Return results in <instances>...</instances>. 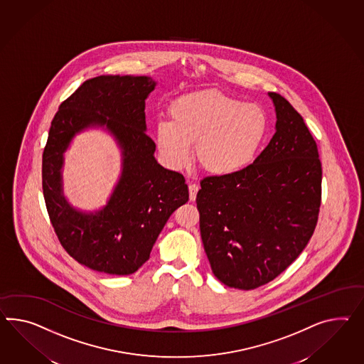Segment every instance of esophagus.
Here are the masks:
<instances>
[{
  "instance_id": "1",
  "label": "esophagus",
  "mask_w": 364,
  "mask_h": 364,
  "mask_svg": "<svg viewBox=\"0 0 364 364\" xmlns=\"http://www.w3.org/2000/svg\"><path fill=\"white\" fill-rule=\"evenodd\" d=\"M198 190H199L198 185H196V183H188V196H190V200H191V202L196 200Z\"/></svg>"
}]
</instances>
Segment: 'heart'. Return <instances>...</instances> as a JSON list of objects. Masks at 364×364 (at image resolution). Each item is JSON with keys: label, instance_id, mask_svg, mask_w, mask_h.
<instances>
[{"label": "heart", "instance_id": "heart-1", "mask_svg": "<svg viewBox=\"0 0 364 364\" xmlns=\"http://www.w3.org/2000/svg\"><path fill=\"white\" fill-rule=\"evenodd\" d=\"M171 120L161 119L156 140L161 157L182 168L194 156L205 171L231 176L250 166L268 132V114L255 103L219 91L182 95L170 107Z\"/></svg>", "mask_w": 364, "mask_h": 364}]
</instances>
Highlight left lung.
Segmentation results:
<instances>
[{"label": "left lung", "mask_w": 364, "mask_h": 364, "mask_svg": "<svg viewBox=\"0 0 364 364\" xmlns=\"http://www.w3.org/2000/svg\"><path fill=\"white\" fill-rule=\"evenodd\" d=\"M276 132L253 164L207 177L196 196L200 236L215 277L235 289L274 280L317 225L322 168L317 144L289 102L268 92Z\"/></svg>", "instance_id": "obj_1"}]
</instances>
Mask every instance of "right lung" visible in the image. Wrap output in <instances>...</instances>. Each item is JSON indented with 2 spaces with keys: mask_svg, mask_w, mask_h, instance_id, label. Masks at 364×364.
Segmentation results:
<instances>
[{
  "mask_svg": "<svg viewBox=\"0 0 364 364\" xmlns=\"http://www.w3.org/2000/svg\"><path fill=\"white\" fill-rule=\"evenodd\" d=\"M150 76L100 75L60 104L42 159L47 213L65 251L91 269L125 276L140 269L170 215L188 200L185 178L161 166L145 133ZM88 129L109 132L122 151V173L107 205L95 212L71 205L63 190L64 153Z\"/></svg>",
  "mask_w": 364,
  "mask_h": 364,
  "instance_id": "1",
  "label": "right lung"
}]
</instances>
